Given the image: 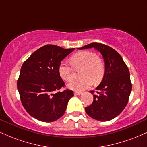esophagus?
Masks as SVG:
<instances>
[{"mask_svg": "<svg viewBox=\"0 0 147 147\" xmlns=\"http://www.w3.org/2000/svg\"><path fill=\"white\" fill-rule=\"evenodd\" d=\"M82 94V92H75V95H81Z\"/></svg>", "mask_w": 147, "mask_h": 147, "instance_id": "obj_1", "label": "esophagus"}]
</instances>
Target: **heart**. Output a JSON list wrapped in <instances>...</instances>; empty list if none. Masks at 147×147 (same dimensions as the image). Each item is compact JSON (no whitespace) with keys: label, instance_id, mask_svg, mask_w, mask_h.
I'll use <instances>...</instances> for the list:
<instances>
[{"label":"heart","instance_id":"1","mask_svg":"<svg viewBox=\"0 0 147 147\" xmlns=\"http://www.w3.org/2000/svg\"><path fill=\"white\" fill-rule=\"evenodd\" d=\"M70 63L75 69L82 68L80 75L83 77L69 83L68 87L70 90L82 92L92 86L93 81L98 83L104 77V64L93 52H79L71 57ZM72 66L65 61L61 62L59 65V73L63 80L70 82L73 78L74 71Z\"/></svg>","mask_w":147,"mask_h":147}]
</instances>
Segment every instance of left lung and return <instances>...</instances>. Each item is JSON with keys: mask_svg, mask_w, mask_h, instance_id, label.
Here are the masks:
<instances>
[{"mask_svg": "<svg viewBox=\"0 0 147 147\" xmlns=\"http://www.w3.org/2000/svg\"><path fill=\"white\" fill-rule=\"evenodd\" d=\"M95 48L102 55L105 72L102 82L96 88L98 95H93L92 104L85 108L90 117L107 122L119 115L127 104L131 89L130 72L118 52L108 45L98 43L88 44L79 50ZM90 93H94L93 90Z\"/></svg>", "mask_w": 147, "mask_h": 147, "instance_id": "left-lung-1", "label": "left lung"}]
</instances>
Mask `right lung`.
I'll return each mask as SVG.
<instances>
[{
  "label": "right lung",
  "instance_id": "1",
  "mask_svg": "<svg viewBox=\"0 0 147 147\" xmlns=\"http://www.w3.org/2000/svg\"><path fill=\"white\" fill-rule=\"evenodd\" d=\"M75 48L46 45L36 50L23 63L17 88L23 107L32 117L44 122L56 121L65 113L73 91L55 93L65 86L59 73L61 61Z\"/></svg>",
  "mask_w": 147,
  "mask_h": 147
}]
</instances>
